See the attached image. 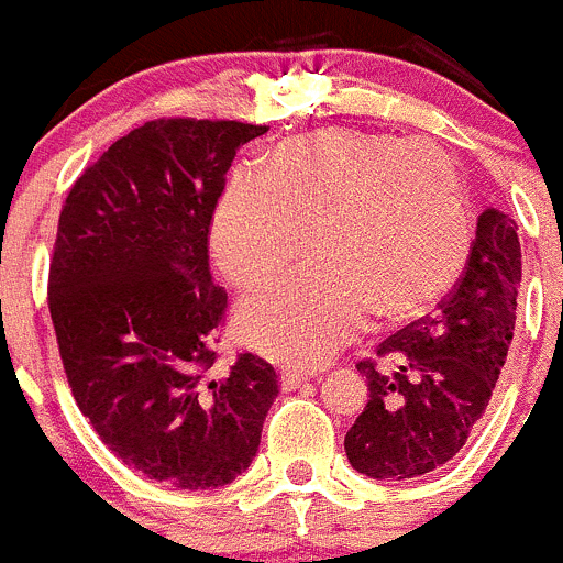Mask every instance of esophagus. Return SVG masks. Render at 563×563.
I'll use <instances>...</instances> for the list:
<instances>
[{"label": "esophagus", "instance_id": "34e87169", "mask_svg": "<svg viewBox=\"0 0 563 563\" xmlns=\"http://www.w3.org/2000/svg\"><path fill=\"white\" fill-rule=\"evenodd\" d=\"M313 376L316 373H310V371H283L280 384H283V389H297V387H302L305 382H310Z\"/></svg>", "mask_w": 563, "mask_h": 563}]
</instances>
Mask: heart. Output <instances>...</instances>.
<instances>
[{
    "mask_svg": "<svg viewBox=\"0 0 563 563\" xmlns=\"http://www.w3.org/2000/svg\"><path fill=\"white\" fill-rule=\"evenodd\" d=\"M316 264L236 308L242 340L288 365H321L373 310L408 318L463 275L474 220L455 161L428 141L323 130L261 157V176L225 187L209 250L234 286L286 269L305 245Z\"/></svg>",
    "mask_w": 563,
    "mask_h": 563,
    "instance_id": "1",
    "label": "heart"
}]
</instances>
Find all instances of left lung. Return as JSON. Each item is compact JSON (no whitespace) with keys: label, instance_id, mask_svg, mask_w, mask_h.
Returning <instances> with one entry per match:
<instances>
[{"label":"left lung","instance_id":"left-lung-1","mask_svg":"<svg viewBox=\"0 0 563 563\" xmlns=\"http://www.w3.org/2000/svg\"><path fill=\"white\" fill-rule=\"evenodd\" d=\"M520 288L518 225L498 209L476 223L463 277L433 316L378 345L395 371L365 360L367 406L345 433V455L371 479L402 482L450 463L474 433L515 334Z\"/></svg>","mask_w":563,"mask_h":563}]
</instances>
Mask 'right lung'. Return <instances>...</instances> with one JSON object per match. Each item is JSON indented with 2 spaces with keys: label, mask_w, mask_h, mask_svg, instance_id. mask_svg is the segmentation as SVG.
<instances>
[{
  "label": "right lung",
  "mask_w": 563,
  "mask_h": 563,
  "mask_svg": "<svg viewBox=\"0 0 563 563\" xmlns=\"http://www.w3.org/2000/svg\"><path fill=\"white\" fill-rule=\"evenodd\" d=\"M264 133L146 122L78 176L59 214L48 308L73 397L124 465L181 490L247 471L280 391L253 354L214 371L225 294L209 225L236 150Z\"/></svg>",
  "instance_id": "add662e5"
}]
</instances>
